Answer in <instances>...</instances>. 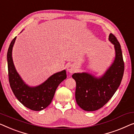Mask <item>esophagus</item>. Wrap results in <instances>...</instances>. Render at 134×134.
Segmentation results:
<instances>
[{
  "label": "esophagus",
  "instance_id": "34e87169",
  "mask_svg": "<svg viewBox=\"0 0 134 134\" xmlns=\"http://www.w3.org/2000/svg\"><path fill=\"white\" fill-rule=\"evenodd\" d=\"M67 70L69 73H73L76 70V68H75L74 64H69L67 67Z\"/></svg>",
  "mask_w": 134,
  "mask_h": 134
}]
</instances>
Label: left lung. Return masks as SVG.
<instances>
[{"mask_svg":"<svg viewBox=\"0 0 134 134\" xmlns=\"http://www.w3.org/2000/svg\"><path fill=\"white\" fill-rule=\"evenodd\" d=\"M109 41L114 46L115 56L104 74L99 77L87 72L72 75L76 84V101L86 111H95L104 106L115 93L123 78L124 65L121 46L112 33Z\"/></svg>","mask_w":134,"mask_h":134,"instance_id":"1","label":"left lung"}]
</instances>
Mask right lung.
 I'll return each mask as SVG.
<instances>
[{"instance_id":"right-lung-1","label":"right lung","mask_w":134,"mask_h":134,"mask_svg":"<svg viewBox=\"0 0 134 134\" xmlns=\"http://www.w3.org/2000/svg\"><path fill=\"white\" fill-rule=\"evenodd\" d=\"M16 39L15 37L11 41L7 52L10 87L15 97L24 106L32 110H42L50 104L58 86L66 79V71L63 70L54 73L40 85L29 86L20 77L13 63L12 51Z\"/></svg>"}]
</instances>
